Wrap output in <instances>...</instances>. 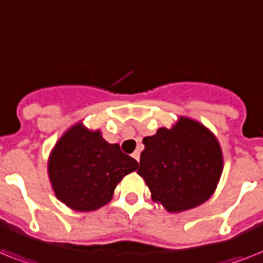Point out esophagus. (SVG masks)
I'll return each instance as SVG.
<instances>
[{
    "label": "esophagus",
    "instance_id": "esophagus-1",
    "mask_svg": "<svg viewBox=\"0 0 263 263\" xmlns=\"http://www.w3.org/2000/svg\"><path fill=\"white\" fill-rule=\"evenodd\" d=\"M132 157H134V158H135V160L138 161V162H139V160H140V153L138 152V150H136V152L132 153Z\"/></svg>",
    "mask_w": 263,
    "mask_h": 263
}]
</instances>
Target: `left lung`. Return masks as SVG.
I'll list each match as a JSON object with an SVG mask.
<instances>
[{"label": "left lung", "instance_id": "8db88e82", "mask_svg": "<svg viewBox=\"0 0 263 263\" xmlns=\"http://www.w3.org/2000/svg\"><path fill=\"white\" fill-rule=\"evenodd\" d=\"M143 144L138 173L152 199L166 212L194 209L214 194L224 157L218 139L203 124L180 116L171 128L146 136Z\"/></svg>", "mask_w": 263, "mask_h": 263}]
</instances>
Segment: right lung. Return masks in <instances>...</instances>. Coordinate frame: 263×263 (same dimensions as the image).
Returning a JSON list of instances; mask_svg holds the SVG:
<instances>
[{"mask_svg": "<svg viewBox=\"0 0 263 263\" xmlns=\"http://www.w3.org/2000/svg\"><path fill=\"white\" fill-rule=\"evenodd\" d=\"M138 162L117 143H107L99 129L73 124L55 142L47 160V175L57 199L76 212H94L107 204L124 176Z\"/></svg>", "mask_w": 263, "mask_h": 263, "instance_id": "1", "label": "right lung"}]
</instances>
